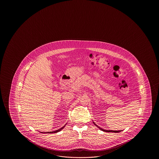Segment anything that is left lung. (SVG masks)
<instances>
[{"label":"left lung","mask_w":159,"mask_h":159,"mask_svg":"<svg viewBox=\"0 0 159 159\" xmlns=\"http://www.w3.org/2000/svg\"><path fill=\"white\" fill-rule=\"evenodd\" d=\"M93 123L95 125H96L97 127H98V129H100L101 130H102V131H104V132H120V131H122L121 130H120V131H112V130H105V129H102V128H101V127H99V126H98V125H97L94 122H93Z\"/></svg>","instance_id":"1"}]
</instances>
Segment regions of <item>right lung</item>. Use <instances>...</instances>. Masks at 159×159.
<instances>
[{
	"label": "right lung",
	"instance_id": "obj_1",
	"mask_svg": "<svg viewBox=\"0 0 159 159\" xmlns=\"http://www.w3.org/2000/svg\"><path fill=\"white\" fill-rule=\"evenodd\" d=\"M66 125H64V126H63L62 127H61V129H57V130H56V131H51V132H41V133H44V134H45V133H48V134H52V133H57V132H60V131H61V130H62V129L64 128L65 126Z\"/></svg>",
	"mask_w": 159,
	"mask_h": 159
}]
</instances>
